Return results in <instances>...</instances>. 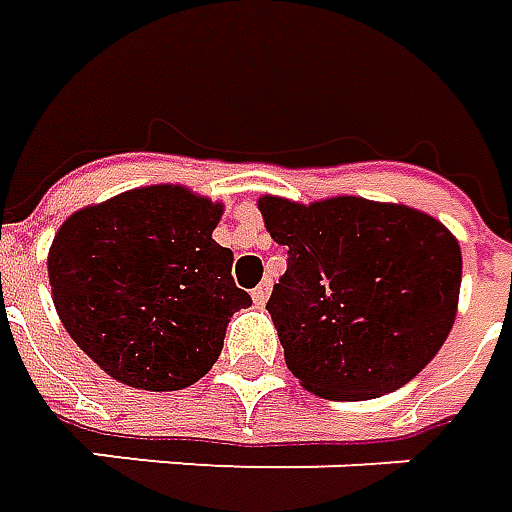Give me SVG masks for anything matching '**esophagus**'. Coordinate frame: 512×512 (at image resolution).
<instances>
[{"mask_svg": "<svg viewBox=\"0 0 512 512\" xmlns=\"http://www.w3.org/2000/svg\"><path fill=\"white\" fill-rule=\"evenodd\" d=\"M269 294H271V283H260L252 291V300H255V305H263V302L269 300Z\"/></svg>", "mask_w": 512, "mask_h": 512, "instance_id": "34e87169", "label": "esophagus"}]
</instances>
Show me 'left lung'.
Masks as SVG:
<instances>
[{
	"mask_svg": "<svg viewBox=\"0 0 512 512\" xmlns=\"http://www.w3.org/2000/svg\"><path fill=\"white\" fill-rule=\"evenodd\" d=\"M288 269L269 308L285 364L322 398H378L409 384L446 342L462 283L440 221L367 198L311 207L260 201Z\"/></svg>",
	"mask_w": 512,
	"mask_h": 512,
	"instance_id": "1",
	"label": "left lung"
}]
</instances>
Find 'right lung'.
<instances>
[{
	"label": "right lung",
	"instance_id": "1",
	"mask_svg": "<svg viewBox=\"0 0 512 512\" xmlns=\"http://www.w3.org/2000/svg\"><path fill=\"white\" fill-rule=\"evenodd\" d=\"M221 204L184 187H145L66 218L50 285L66 333L111 378L168 392L221 356L229 316L252 305L232 249L212 241Z\"/></svg>",
	"mask_w": 512,
	"mask_h": 512
}]
</instances>
